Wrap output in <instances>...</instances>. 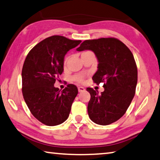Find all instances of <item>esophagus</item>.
I'll return each instance as SVG.
<instances>
[{
	"label": "esophagus",
	"mask_w": 160,
	"mask_h": 160,
	"mask_svg": "<svg viewBox=\"0 0 160 160\" xmlns=\"http://www.w3.org/2000/svg\"><path fill=\"white\" fill-rule=\"evenodd\" d=\"M78 92H84L85 90V89L83 88V87H78Z\"/></svg>",
	"instance_id": "obj_1"
}]
</instances>
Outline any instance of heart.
<instances>
[{"label":"heart","mask_w":160,"mask_h":160,"mask_svg":"<svg viewBox=\"0 0 160 160\" xmlns=\"http://www.w3.org/2000/svg\"><path fill=\"white\" fill-rule=\"evenodd\" d=\"M86 52H83V53H86ZM67 59H68V58H66L65 59L64 64H66V62H67ZM84 78H85V75L81 74V75H75V76L73 78V79H74V80L77 81V82H82L84 81Z\"/></svg>","instance_id":"heart-1"}]
</instances>
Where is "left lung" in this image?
Wrapping results in <instances>:
<instances>
[{
  "label": "left lung",
  "mask_w": 160,
  "mask_h": 160,
  "mask_svg": "<svg viewBox=\"0 0 160 160\" xmlns=\"http://www.w3.org/2000/svg\"><path fill=\"white\" fill-rule=\"evenodd\" d=\"M92 50L98 60V70L93 81L104 82V91L87 88L91 98L88 103L89 118L94 123L108 125L121 118L134 97L137 85V67L132 52L115 38L85 40L77 51Z\"/></svg>",
  "instance_id": "8db88e82"
}]
</instances>
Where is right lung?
<instances>
[{
  "instance_id": "obj_1",
  "label": "right lung",
  "mask_w": 160,
  "mask_h": 160,
  "mask_svg": "<svg viewBox=\"0 0 160 160\" xmlns=\"http://www.w3.org/2000/svg\"><path fill=\"white\" fill-rule=\"evenodd\" d=\"M81 40L52 36L42 40L28 52L22 71V94L35 118L48 126L67 120L76 97L77 87L70 84L62 91L54 86L63 71L64 57Z\"/></svg>"
}]
</instances>
